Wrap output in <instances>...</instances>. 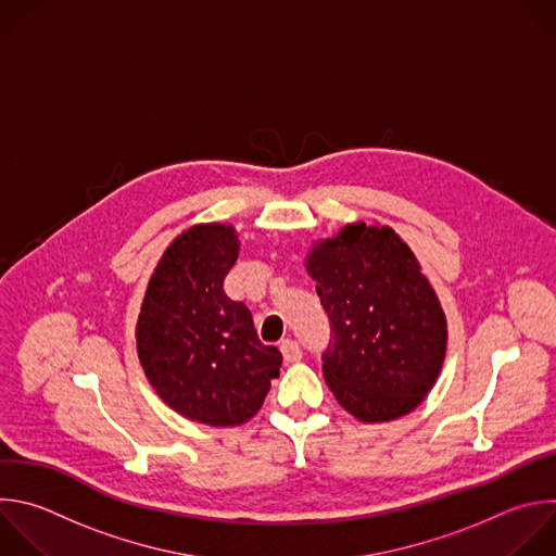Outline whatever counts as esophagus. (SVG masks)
Instances as JSON below:
<instances>
[{"instance_id":"obj_1","label":"esophagus","mask_w":556,"mask_h":556,"mask_svg":"<svg viewBox=\"0 0 556 556\" xmlns=\"http://www.w3.org/2000/svg\"><path fill=\"white\" fill-rule=\"evenodd\" d=\"M281 353L286 362H299L303 357V349L296 340H283L281 342Z\"/></svg>"}]
</instances>
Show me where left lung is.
Segmentation results:
<instances>
[{"mask_svg": "<svg viewBox=\"0 0 556 556\" xmlns=\"http://www.w3.org/2000/svg\"><path fill=\"white\" fill-rule=\"evenodd\" d=\"M307 270L329 318L320 359L338 404L368 424L415 410L439 378L447 325L408 244L389 227L349 225Z\"/></svg>", "mask_w": 556, "mask_h": 556, "instance_id": "8db88e82", "label": "left lung"}]
</instances>
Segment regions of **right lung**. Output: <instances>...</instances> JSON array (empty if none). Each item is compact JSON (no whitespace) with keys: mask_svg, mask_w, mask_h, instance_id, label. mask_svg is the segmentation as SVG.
<instances>
[{"mask_svg":"<svg viewBox=\"0 0 556 556\" xmlns=\"http://www.w3.org/2000/svg\"><path fill=\"white\" fill-rule=\"evenodd\" d=\"M236 260L233 227L180 233L154 268L137 320L152 389L182 417L216 428L249 421L281 366V351L260 340L251 309L223 290Z\"/></svg>","mask_w":556,"mask_h":556,"instance_id":"add662e5","label":"right lung"}]
</instances>
